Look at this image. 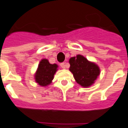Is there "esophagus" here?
<instances>
[{
	"label": "esophagus",
	"instance_id": "obj_1",
	"mask_svg": "<svg viewBox=\"0 0 128 128\" xmlns=\"http://www.w3.org/2000/svg\"><path fill=\"white\" fill-rule=\"evenodd\" d=\"M66 63H61L60 64V68H63V69H65V68H66V65H65Z\"/></svg>",
	"mask_w": 128,
	"mask_h": 128
}]
</instances>
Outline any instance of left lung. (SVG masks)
<instances>
[{"mask_svg":"<svg viewBox=\"0 0 128 128\" xmlns=\"http://www.w3.org/2000/svg\"><path fill=\"white\" fill-rule=\"evenodd\" d=\"M69 62L70 71L74 75L77 83L82 87L92 86L100 75L99 67L81 54L70 58Z\"/></svg>","mask_w":128,"mask_h":128,"instance_id":"8db88e82","label":"left lung"}]
</instances>
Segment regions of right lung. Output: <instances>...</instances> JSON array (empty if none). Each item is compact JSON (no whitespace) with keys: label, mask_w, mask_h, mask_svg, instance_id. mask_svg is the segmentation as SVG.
Segmentation results:
<instances>
[{"label":"right lung","mask_w":128,"mask_h":128,"mask_svg":"<svg viewBox=\"0 0 128 128\" xmlns=\"http://www.w3.org/2000/svg\"><path fill=\"white\" fill-rule=\"evenodd\" d=\"M57 68L58 65L55 63L50 64L46 58L42 59L34 75L36 82L41 86L49 85L53 80L54 74L57 71Z\"/></svg>","instance_id":"add662e5"}]
</instances>
